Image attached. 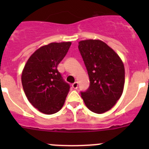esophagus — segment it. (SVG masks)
I'll list each match as a JSON object with an SVG mask.
<instances>
[{
  "instance_id": "34e87169",
  "label": "esophagus",
  "mask_w": 149,
  "mask_h": 149,
  "mask_svg": "<svg viewBox=\"0 0 149 149\" xmlns=\"http://www.w3.org/2000/svg\"><path fill=\"white\" fill-rule=\"evenodd\" d=\"M78 86H79V84H78V82H75V83H73L72 84V87H73L74 89H76V88H78Z\"/></svg>"
}]
</instances>
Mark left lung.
I'll return each mask as SVG.
<instances>
[{
    "instance_id": "left-lung-1",
    "label": "left lung",
    "mask_w": 149,
    "mask_h": 149,
    "mask_svg": "<svg viewBox=\"0 0 149 149\" xmlns=\"http://www.w3.org/2000/svg\"><path fill=\"white\" fill-rule=\"evenodd\" d=\"M79 44L90 81L89 88L81 92V97L91 112L102 114L112 109L123 94L124 64L117 52L102 40H81Z\"/></svg>"
}]
</instances>
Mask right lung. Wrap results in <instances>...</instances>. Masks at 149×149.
I'll return each mask as SVG.
<instances>
[{"instance_id":"add662e5","label":"right lung","mask_w":149,"mask_h":149,"mask_svg":"<svg viewBox=\"0 0 149 149\" xmlns=\"http://www.w3.org/2000/svg\"><path fill=\"white\" fill-rule=\"evenodd\" d=\"M70 45V42H63L40 47L22 70V86L29 102L46 115L61 110L69 92L70 86L63 80L57 68Z\"/></svg>"}]
</instances>
